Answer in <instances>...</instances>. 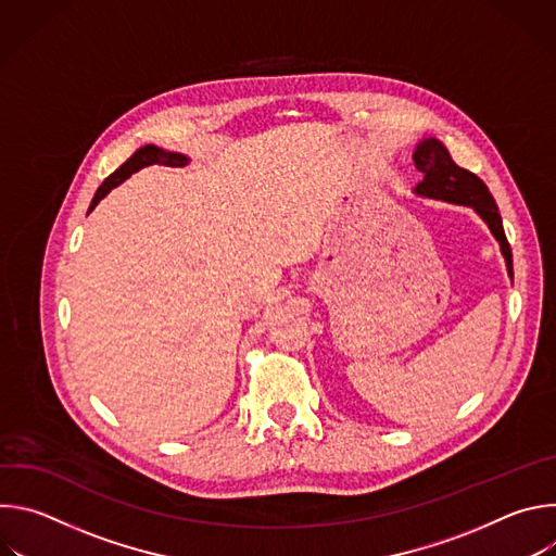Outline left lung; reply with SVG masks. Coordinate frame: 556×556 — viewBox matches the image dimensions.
<instances>
[{
    "label": "left lung",
    "mask_w": 556,
    "mask_h": 556,
    "mask_svg": "<svg viewBox=\"0 0 556 556\" xmlns=\"http://www.w3.org/2000/svg\"><path fill=\"white\" fill-rule=\"evenodd\" d=\"M414 163L425 180L416 187V193L431 200H442L451 204L472 206L495 235V240L502 247V255L506 260L508 275H513V253L506 240L504 224L495 198L491 195L489 187L468 169H462L453 163L448 149L438 138H425L418 142L414 151Z\"/></svg>",
    "instance_id": "8db88e82"
}]
</instances>
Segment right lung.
Here are the masks:
<instances>
[{
  "label": "right lung",
  "mask_w": 556,
  "mask_h": 556,
  "mask_svg": "<svg viewBox=\"0 0 556 556\" xmlns=\"http://www.w3.org/2000/svg\"><path fill=\"white\" fill-rule=\"evenodd\" d=\"M189 163V157L182 155V153H174V151H165L161 147L155 144H144L140 149L134 151V155L129 157L127 163H123L112 176H108L103 180V185L97 189L94 198H92V204H90V211L114 189L118 187L123 180H127L131 174H136L138 169L142 167H149V165H165V167H185ZM88 211V213H90Z\"/></svg>",
  "instance_id": "1"
}]
</instances>
